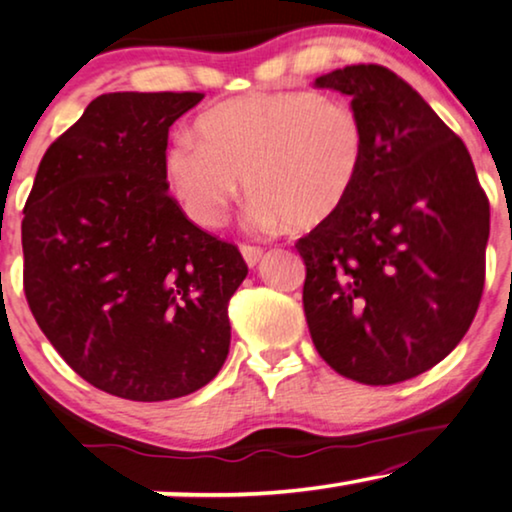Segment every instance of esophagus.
Segmentation results:
<instances>
[{"mask_svg":"<svg viewBox=\"0 0 512 512\" xmlns=\"http://www.w3.org/2000/svg\"><path fill=\"white\" fill-rule=\"evenodd\" d=\"M240 251H242L244 261H247L249 268H254V265L261 263V258H263V249L261 247H254V244H242Z\"/></svg>","mask_w":512,"mask_h":512,"instance_id":"esophagus-1","label":"esophagus"}]
</instances>
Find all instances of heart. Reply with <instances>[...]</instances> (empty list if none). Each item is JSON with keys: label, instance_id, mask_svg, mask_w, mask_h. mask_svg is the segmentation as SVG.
<instances>
[{"label": "heart", "instance_id": "1", "mask_svg": "<svg viewBox=\"0 0 512 512\" xmlns=\"http://www.w3.org/2000/svg\"><path fill=\"white\" fill-rule=\"evenodd\" d=\"M166 152L170 191L201 226H219L244 187L258 228H316L342 210L365 164V124L318 92H258L221 103Z\"/></svg>", "mask_w": 512, "mask_h": 512}]
</instances>
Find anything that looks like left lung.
<instances>
[{
  "mask_svg": "<svg viewBox=\"0 0 512 512\" xmlns=\"http://www.w3.org/2000/svg\"><path fill=\"white\" fill-rule=\"evenodd\" d=\"M314 85L351 96L367 150L342 210L295 242L311 342L346 379H413L476 316L490 201L462 138L397 73L353 64Z\"/></svg>",
  "mask_w": 512,
  "mask_h": 512,
  "instance_id": "8db88e82",
  "label": "left lung"
}]
</instances>
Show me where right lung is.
I'll list each match as a JSON object with an SVG mask.
<instances>
[{
	"instance_id": "1",
	"label": "right lung",
	"mask_w": 512,
	"mask_h": 512,
	"mask_svg": "<svg viewBox=\"0 0 512 512\" xmlns=\"http://www.w3.org/2000/svg\"><path fill=\"white\" fill-rule=\"evenodd\" d=\"M201 92L101 94L43 154L22 219L27 305L78 376L131 402L210 383L247 277L168 194V129Z\"/></svg>"
}]
</instances>
